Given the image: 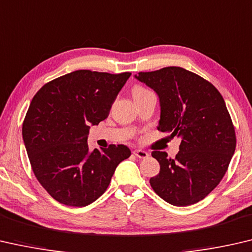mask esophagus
<instances>
[{
  "instance_id": "1",
  "label": "esophagus",
  "mask_w": 252,
  "mask_h": 252,
  "mask_svg": "<svg viewBox=\"0 0 252 252\" xmlns=\"http://www.w3.org/2000/svg\"><path fill=\"white\" fill-rule=\"evenodd\" d=\"M133 154L136 156V158H148L147 152L142 151V150H135L133 152Z\"/></svg>"
}]
</instances>
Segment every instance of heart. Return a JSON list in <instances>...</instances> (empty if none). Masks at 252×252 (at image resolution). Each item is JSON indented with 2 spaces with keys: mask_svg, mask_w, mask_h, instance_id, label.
I'll list each match as a JSON object with an SVG mask.
<instances>
[{
  "mask_svg": "<svg viewBox=\"0 0 252 252\" xmlns=\"http://www.w3.org/2000/svg\"><path fill=\"white\" fill-rule=\"evenodd\" d=\"M147 92H150V90L144 88L143 86H141V85H135L133 87V90H131V93H133V97L139 96V94H145Z\"/></svg>",
  "mask_w": 252,
  "mask_h": 252,
  "instance_id": "b5f03b06",
  "label": "heart"
}]
</instances>
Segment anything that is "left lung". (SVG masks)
Returning <instances> with one entry per match:
<instances>
[{
    "label": "left lung",
    "mask_w": 252,
    "mask_h": 252,
    "mask_svg": "<svg viewBox=\"0 0 252 252\" xmlns=\"http://www.w3.org/2000/svg\"><path fill=\"white\" fill-rule=\"evenodd\" d=\"M135 77L158 94V129L181 139L174 158L152 152L160 170L151 177V187L172 205L197 203L221 182L236 150V130L223 97L211 82L181 67Z\"/></svg>",
    "instance_id": "8db88e82"
}]
</instances>
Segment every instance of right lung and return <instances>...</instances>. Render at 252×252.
Segmentation results:
<instances>
[{"instance_id": "obj_1", "label": "right lung", "mask_w": 252, "mask_h": 252, "mask_svg": "<svg viewBox=\"0 0 252 252\" xmlns=\"http://www.w3.org/2000/svg\"><path fill=\"white\" fill-rule=\"evenodd\" d=\"M130 75L77 70L47 82L33 97L23 141L36 180L59 203H93L108 188L117 165L130 156L122 144L89 152L87 143L89 125L108 117Z\"/></svg>"}]
</instances>
